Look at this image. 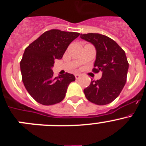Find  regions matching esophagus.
<instances>
[{"instance_id":"esophagus-1","label":"esophagus","mask_w":146,"mask_h":146,"mask_svg":"<svg viewBox=\"0 0 146 146\" xmlns=\"http://www.w3.org/2000/svg\"><path fill=\"white\" fill-rule=\"evenodd\" d=\"M80 77V74H75V78L76 79H79Z\"/></svg>"}]
</instances>
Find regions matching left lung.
I'll use <instances>...</instances> for the list:
<instances>
[{"label":"left lung","instance_id":"8db88e82","mask_svg":"<svg viewBox=\"0 0 146 146\" xmlns=\"http://www.w3.org/2000/svg\"><path fill=\"white\" fill-rule=\"evenodd\" d=\"M96 50L93 72H102V78L91 81L84 94L88 101L98 105L111 103L121 94L126 84L129 63L124 50L114 40L99 33L80 34Z\"/></svg>","mask_w":146,"mask_h":146}]
</instances>
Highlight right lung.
<instances>
[{
    "label": "right lung",
    "mask_w": 146,
    "mask_h": 146,
    "mask_svg": "<svg viewBox=\"0 0 146 146\" xmlns=\"http://www.w3.org/2000/svg\"><path fill=\"white\" fill-rule=\"evenodd\" d=\"M76 32L52 29L42 33L26 47L20 61L23 84L33 99L43 105L57 104L64 99L72 74L53 77L55 60L61 59L69 44L79 36Z\"/></svg>",
    "instance_id": "add662e5"
}]
</instances>
